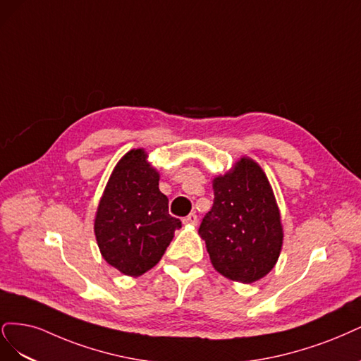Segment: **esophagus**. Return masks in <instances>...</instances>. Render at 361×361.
I'll return each instance as SVG.
<instances>
[{
    "label": "esophagus",
    "instance_id": "34e87169",
    "mask_svg": "<svg viewBox=\"0 0 361 361\" xmlns=\"http://www.w3.org/2000/svg\"><path fill=\"white\" fill-rule=\"evenodd\" d=\"M183 222H184L185 225L196 226V225H197V217H196V214H195V213H190L189 216H185V217H184Z\"/></svg>",
    "mask_w": 361,
    "mask_h": 361
}]
</instances>
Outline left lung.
Returning <instances> with one entry per match:
<instances>
[{"label": "left lung", "mask_w": 361, "mask_h": 361, "mask_svg": "<svg viewBox=\"0 0 361 361\" xmlns=\"http://www.w3.org/2000/svg\"><path fill=\"white\" fill-rule=\"evenodd\" d=\"M214 202L200 226L210 261L229 281L253 283L276 265L283 226L271 184L262 168L243 156L213 178Z\"/></svg>", "instance_id": "8db88e82"}]
</instances>
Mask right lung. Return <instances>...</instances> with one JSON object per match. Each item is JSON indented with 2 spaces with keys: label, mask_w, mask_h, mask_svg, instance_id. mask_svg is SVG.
<instances>
[{
  "label": "right lung",
  "mask_w": 361,
  "mask_h": 361,
  "mask_svg": "<svg viewBox=\"0 0 361 361\" xmlns=\"http://www.w3.org/2000/svg\"><path fill=\"white\" fill-rule=\"evenodd\" d=\"M159 171L144 148L118 160L103 190L94 217V234L103 259L126 276L137 277L161 259L181 228L159 190Z\"/></svg>",
  "instance_id": "obj_1"
}]
</instances>
